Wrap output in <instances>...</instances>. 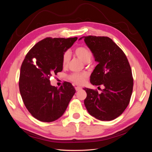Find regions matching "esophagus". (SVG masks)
<instances>
[{
  "label": "esophagus",
  "mask_w": 152,
  "mask_h": 152,
  "mask_svg": "<svg viewBox=\"0 0 152 152\" xmlns=\"http://www.w3.org/2000/svg\"><path fill=\"white\" fill-rule=\"evenodd\" d=\"M81 89H82V87H79V86L75 87V90H76L77 91H80V90H81Z\"/></svg>",
  "instance_id": "esophagus-1"
}]
</instances>
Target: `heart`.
I'll list each match as a JSON object with an SVG mask.
<instances>
[{
    "label": "heart",
    "mask_w": 152,
    "mask_h": 152,
    "mask_svg": "<svg viewBox=\"0 0 152 152\" xmlns=\"http://www.w3.org/2000/svg\"><path fill=\"white\" fill-rule=\"evenodd\" d=\"M74 54L80 60L84 63H89L92 57H93V54H92L91 50L86 47H79L76 48L74 50ZM69 60H70V55L68 53H65L63 56V66H66ZM86 77L87 74L86 73H73L70 76V79L77 84H82L84 82Z\"/></svg>",
    "instance_id": "heart-1"
}]
</instances>
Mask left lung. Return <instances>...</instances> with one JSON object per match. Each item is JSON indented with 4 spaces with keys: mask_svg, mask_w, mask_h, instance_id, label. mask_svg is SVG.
Returning <instances> with one entry per match:
<instances>
[{
    "mask_svg": "<svg viewBox=\"0 0 152 152\" xmlns=\"http://www.w3.org/2000/svg\"><path fill=\"white\" fill-rule=\"evenodd\" d=\"M98 62L90 77L93 85H103L97 91L84 88L87 93L84 104L89 113L102 121L116 118L130 102L133 78L129 63L122 50L107 37H82Z\"/></svg>",
    "mask_w": 152,
    "mask_h": 152,
    "instance_id": "left-lung-1",
    "label": "left lung"
}]
</instances>
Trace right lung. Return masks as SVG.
Returning <instances> with one entry per match:
<instances>
[{"instance_id": "right-lung-1", "label": "right lung", "mask_w": 152, "mask_h": 152, "mask_svg": "<svg viewBox=\"0 0 152 152\" xmlns=\"http://www.w3.org/2000/svg\"><path fill=\"white\" fill-rule=\"evenodd\" d=\"M77 37H47L26 55L21 66L19 87L26 108L37 120L50 122L61 117L75 93L71 83L59 88L50 85V77L63 70V54Z\"/></svg>"}]
</instances>
